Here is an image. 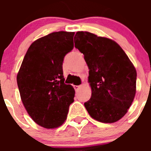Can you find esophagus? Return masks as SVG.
Returning <instances> with one entry per match:
<instances>
[{
	"label": "esophagus",
	"mask_w": 151,
	"mask_h": 151,
	"mask_svg": "<svg viewBox=\"0 0 151 151\" xmlns=\"http://www.w3.org/2000/svg\"><path fill=\"white\" fill-rule=\"evenodd\" d=\"M80 87H81V85H74V88L76 91H78V89L80 88Z\"/></svg>",
	"instance_id": "obj_1"
}]
</instances>
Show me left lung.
Returning a JSON list of instances; mask_svg holds the SVG:
<instances>
[{
  "mask_svg": "<svg viewBox=\"0 0 151 151\" xmlns=\"http://www.w3.org/2000/svg\"><path fill=\"white\" fill-rule=\"evenodd\" d=\"M75 47L89 68L91 98L84 105L91 118L101 123L119 121L136 93L137 71L123 49L112 39L87 31L74 36Z\"/></svg>",
  "mask_w": 151,
  "mask_h": 151,
  "instance_id": "8db88e82",
  "label": "left lung"
}]
</instances>
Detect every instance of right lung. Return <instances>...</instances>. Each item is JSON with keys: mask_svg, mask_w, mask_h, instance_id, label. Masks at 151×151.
I'll return each mask as SVG.
<instances>
[{"mask_svg": "<svg viewBox=\"0 0 151 151\" xmlns=\"http://www.w3.org/2000/svg\"><path fill=\"white\" fill-rule=\"evenodd\" d=\"M74 32L58 31L28 48L17 76L21 99L35 123L46 129L61 126L74 101V88L64 83L63 61L74 48Z\"/></svg>", "mask_w": 151, "mask_h": 151, "instance_id": "obj_1", "label": "right lung"}]
</instances>
